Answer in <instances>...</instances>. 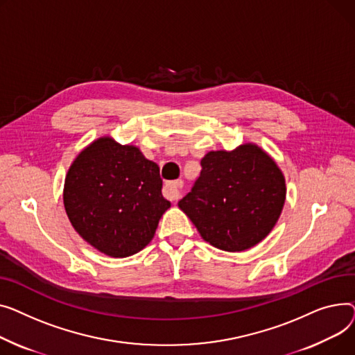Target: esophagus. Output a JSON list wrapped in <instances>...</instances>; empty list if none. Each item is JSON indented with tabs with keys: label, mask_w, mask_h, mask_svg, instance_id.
Instances as JSON below:
<instances>
[{
	"label": "esophagus",
	"mask_w": 355,
	"mask_h": 355,
	"mask_svg": "<svg viewBox=\"0 0 355 355\" xmlns=\"http://www.w3.org/2000/svg\"><path fill=\"white\" fill-rule=\"evenodd\" d=\"M182 187H183L182 180H173V182H169V183L164 184L163 193H164V196H168L171 200H176L182 195Z\"/></svg>",
	"instance_id": "obj_1"
}]
</instances>
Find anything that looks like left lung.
<instances>
[{
    "label": "left lung",
    "instance_id": "obj_1",
    "mask_svg": "<svg viewBox=\"0 0 355 355\" xmlns=\"http://www.w3.org/2000/svg\"><path fill=\"white\" fill-rule=\"evenodd\" d=\"M200 176L179 200L200 236L227 252H241L272 231L285 203V178L254 143L205 155Z\"/></svg>",
    "mask_w": 355,
    "mask_h": 355
}]
</instances>
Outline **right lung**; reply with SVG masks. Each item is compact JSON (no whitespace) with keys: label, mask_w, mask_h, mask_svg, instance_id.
I'll return each instance as SVG.
<instances>
[{"label":"right lung","mask_w":355,"mask_h":355,"mask_svg":"<svg viewBox=\"0 0 355 355\" xmlns=\"http://www.w3.org/2000/svg\"><path fill=\"white\" fill-rule=\"evenodd\" d=\"M62 200L76 232L113 258L141 251L171 207L162 195L159 166L136 146L109 136L98 137L74 159Z\"/></svg>","instance_id":"right-lung-1"}]
</instances>
